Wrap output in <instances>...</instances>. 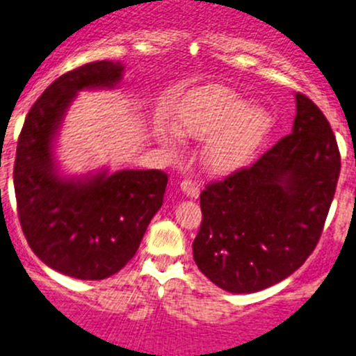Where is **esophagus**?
I'll return each instance as SVG.
<instances>
[{
	"instance_id": "34e87169",
	"label": "esophagus",
	"mask_w": 356,
	"mask_h": 356,
	"mask_svg": "<svg viewBox=\"0 0 356 356\" xmlns=\"http://www.w3.org/2000/svg\"><path fill=\"white\" fill-rule=\"evenodd\" d=\"M181 191L189 198H197L198 193H200V188H198L195 182L191 181H182L181 182Z\"/></svg>"
}]
</instances>
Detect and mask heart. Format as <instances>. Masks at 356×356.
Wrapping results in <instances>:
<instances>
[{
    "label": "heart",
    "instance_id": "obj_1",
    "mask_svg": "<svg viewBox=\"0 0 356 356\" xmlns=\"http://www.w3.org/2000/svg\"><path fill=\"white\" fill-rule=\"evenodd\" d=\"M175 128L189 138H207L202 147V165L211 174H232L248 165L268 133L274 119L258 105L223 86L191 89L175 107ZM158 138L165 147L174 149L170 133L159 129Z\"/></svg>",
    "mask_w": 356,
    "mask_h": 356
}]
</instances>
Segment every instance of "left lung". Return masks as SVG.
<instances>
[{
    "label": "left lung",
    "instance_id": "left-lung-1",
    "mask_svg": "<svg viewBox=\"0 0 356 356\" xmlns=\"http://www.w3.org/2000/svg\"><path fill=\"white\" fill-rule=\"evenodd\" d=\"M295 102L290 135L200 195L193 258L205 277L230 293H254L286 279L323 232L341 154L323 112L300 92Z\"/></svg>",
    "mask_w": 356,
    "mask_h": 356
}]
</instances>
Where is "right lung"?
I'll return each mask as SVG.
<instances>
[{
    "mask_svg": "<svg viewBox=\"0 0 356 356\" xmlns=\"http://www.w3.org/2000/svg\"><path fill=\"white\" fill-rule=\"evenodd\" d=\"M122 73L121 63L95 61L56 79L17 142L13 188L26 241L47 267L84 281L111 277L135 257L168 182L161 170L59 174L54 142L70 103L84 89H114Z\"/></svg>",
    "mask_w": 356,
    "mask_h": 356,
    "instance_id": "1",
    "label": "right lung"
}]
</instances>
